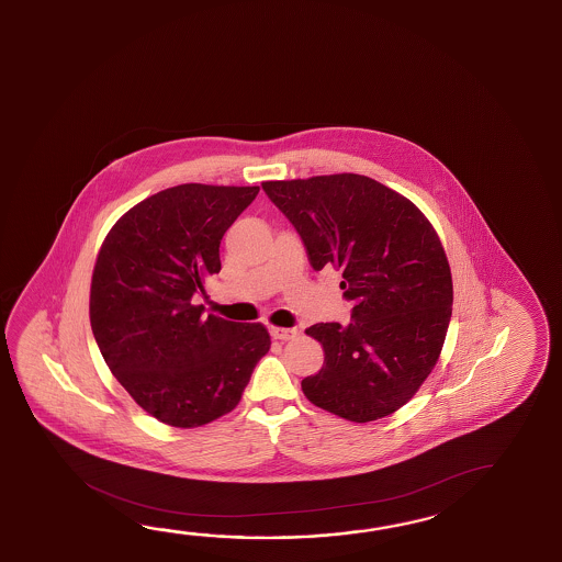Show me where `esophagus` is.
Returning <instances> with one entry per match:
<instances>
[{"mask_svg": "<svg viewBox=\"0 0 562 562\" xmlns=\"http://www.w3.org/2000/svg\"><path fill=\"white\" fill-rule=\"evenodd\" d=\"M269 333L273 339H279V341H289V339L297 337V329H285V327H271Z\"/></svg>", "mask_w": 562, "mask_h": 562, "instance_id": "esophagus-1", "label": "esophagus"}]
</instances>
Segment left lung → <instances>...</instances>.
<instances>
[{
    "label": "left lung",
    "instance_id": "left-lung-1",
    "mask_svg": "<svg viewBox=\"0 0 562 562\" xmlns=\"http://www.w3.org/2000/svg\"><path fill=\"white\" fill-rule=\"evenodd\" d=\"M315 269H337L351 323H317L325 363L305 376L308 401L369 423L403 407L439 359L452 313L447 255L427 217L371 177L265 181Z\"/></svg>",
    "mask_w": 562,
    "mask_h": 562
}]
</instances>
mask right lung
<instances>
[{"instance_id": "1", "label": "right lung", "mask_w": 562, "mask_h": 562, "mask_svg": "<svg viewBox=\"0 0 562 562\" xmlns=\"http://www.w3.org/2000/svg\"><path fill=\"white\" fill-rule=\"evenodd\" d=\"M259 188L186 183L144 199L101 245L89 319L105 363L151 417L191 429L241 401L271 347L259 323L201 317L225 232Z\"/></svg>"}]
</instances>
